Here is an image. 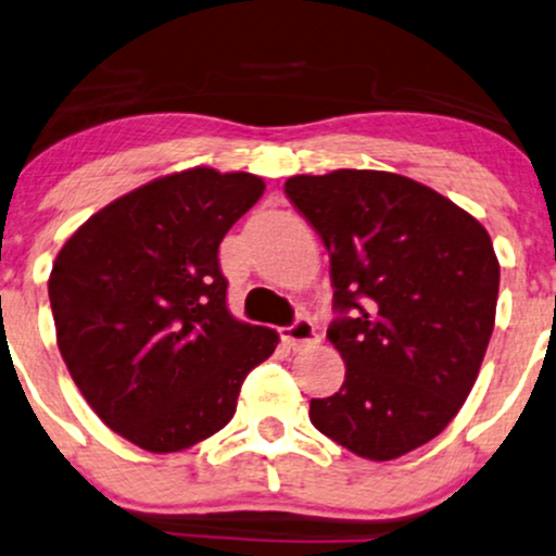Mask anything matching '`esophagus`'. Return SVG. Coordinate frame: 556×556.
I'll use <instances>...</instances> for the list:
<instances>
[{"label":"esophagus","instance_id":"esophagus-1","mask_svg":"<svg viewBox=\"0 0 556 556\" xmlns=\"http://www.w3.org/2000/svg\"><path fill=\"white\" fill-rule=\"evenodd\" d=\"M282 341L290 346L292 351H305L318 343V333H315V326L307 318H298L292 326H287L282 330Z\"/></svg>","mask_w":556,"mask_h":556}]
</instances>
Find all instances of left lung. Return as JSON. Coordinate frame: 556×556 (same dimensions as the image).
Masks as SVG:
<instances>
[{
  "label": "left lung",
  "mask_w": 556,
  "mask_h": 556,
  "mask_svg": "<svg viewBox=\"0 0 556 556\" xmlns=\"http://www.w3.org/2000/svg\"><path fill=\"white\" fill-rule=\"evenodd\" d=\"M285 192L328 249V339L346 362L341 390L311 400L313 426L364 459H397L452 424L480 375L501 287L493 241L400 174H300Z\"/></svg>",
  "instance_id": "8db88e82"
}]
</instances>
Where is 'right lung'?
I'll return each instance as SVG.
<instances>
[{"label":"right lung","instance_id":"1","mask_svg":"<svg viewBox=\"0 0 556 556\" xmlns=\"http://www.w3.org/2000/svg\"><path fill=\"white\" fill-rule=\"evenodd\" d=\"M264 179L194 166L132 189L63 243L48 279L55 341L91 410L146 452L194 446L233 418L277 330L236 320L217 249Z\"/></svg>","mask_w":556,"mask_h":556}]
</instances>
